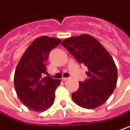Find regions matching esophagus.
<instances>
[{
  "mask_svg": "<svg viewBox=\"0 0 130 130\" xmlns=\"http://www.w3.org/2000/svg\"><path fill=\"white\" fill-rule=\"evenodd\" d=\"M68 78H67V77H62V80L66 81V80H68Z\"/></svg>",
  "mask_w": 130,
  "mask_h": 130,
  "instance_id": "34e87169",
  "label": "esophagus"
}]
</instances>
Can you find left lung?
<instances>
[{"mask_svg":"<svg viewBox=\"0 0 130 130\" xmlns=\"http://www.w3.org/2000/svg\"><path fill=\"white\" fill-rule=\"evenodd\" d=\"M80 64L88 67V79L80 82L72 93L73 102L81 107L94 109L103 104L116 86L118 71L110 53L93 37L82 35L62 42Z\"/></svg>","mask_w":130,"mask_h":130,"instance_id":"8db88e82","label":"left lung"}]
</instances>
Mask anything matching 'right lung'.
<instances>
[{"instance_id": "add662e5", "label": "right lung", "mask_w": 130, "mask_h": 130, "mask_svg": "<svg viewBox=\"0 0 130 130\" xmlns=\"http://www.w3.org/2000/svg\"><path fill=\"white\" fill-rule=\"evenodd\" d=\"M61 40L42 36L28 46L17 65L14 83L17 95L26 107L35 112L48 110L54 102L55 90L59 79L48 75L45 62L50 51L60 43Z\"/></svg>"}]
</instances>
